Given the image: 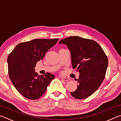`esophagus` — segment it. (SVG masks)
<instances>
[{"instance_id":"esophagus-1","label":"esophagus","mask_w":121,"mask_h":121,"mask_svg":"<svg viewBox=\"0 0 121 121\" xmlns=\"http://www.w3.org/2000/svg\"><path fill=\"white\" fill-rule=\"evenodd\" d=\"M61 79H62V80L65 81H68L70 79L69 78H66V77H61Z\"/></svg>"}]
</instances>
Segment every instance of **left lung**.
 Segmentation results:
<instances>
[{
  "mask_svg": "<svg viewBox=\"0 0 121 121\" xmlns=\"http://www.w3.org/2000/svg\"><path fill=\"white\" fill-rule=\"evenodd\" d=\"M70 51L71 65L79 73L78 85L71 95L83 99L97 91L105 77L108 61L105 52L95 40L71 36L60 40Z\"/></svg>",
  "mask_w": 121,
  "mask_h": 121,
  "instance_id": "obj_1",
  "label": "left lung"
}]
</instances>
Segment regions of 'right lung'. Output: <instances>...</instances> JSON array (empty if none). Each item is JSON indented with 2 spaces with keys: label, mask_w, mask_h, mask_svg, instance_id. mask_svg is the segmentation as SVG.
<instances>
[{
  "label": "right lung",
  "mask_w": 121,
  "mask_h": 121,
  "mask_svg": "<svg viewBox=\"0 0 121 121\" xmlns=\"http://www.w3.org/2000/svg\"><path fill=\"white\" fill-rule=\"evenodd\" d=\"M58 39H35L20 43L7 58L9 76L14 87L24 97L30 100L39 98L46 91L52 73L38 75L35 67L38 61L58 42Z\"/></svg>",
  "instance_id": "obj_1"
}]
</instances>
